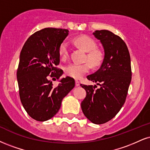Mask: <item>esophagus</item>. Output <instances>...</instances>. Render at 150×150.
Returning a JSON list of instances; mask_svg holds the SVG:
<instances>
[{"mask_svg": "<svg viewBox=\"0 0 150 150\" xmlns=\"http://www.w3.org/2000/svg\"><path fill=\"white\" fill-rule=\"evenodd\" d=\"M75 86H80V82L78 80H75Z\"/></svg>", "mask_w": 150, "mask_h": 150, "instance_id": "esophagus-1", "label": "esophagus"}]
</instances>
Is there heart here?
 I'll use <instances>...</instances> for the list:
<instances>
[{
	"label": "heart",
	"instance_id": "b5f03b06",
	"mask_svg": "<svg viewBox=\"0 0 150 150\" xmlns=\"http://www.w3.org/2000/svg\"><path fill=\"white\" fill-rule=\"evenodd\" d=\"M73 42L78 47L87 52L86 59L92 66L96 67L100 64L103 60V54L100 50L96 49L97 44L92 38L86 35H79L73 39ZM59 54L63 59H67L69 51L68 44L66 42H63L60 45L59 47ZM90 63L70 64L65 68V73L69 77L75 79H80L91 69Z\"/></svg>",
	"mask_w": 150,
	"mask_h": 150
}]
</instances>
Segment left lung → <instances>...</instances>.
Masks as SVG:
<instances>
[{"label": "left lung", "mask_w": 150, "mask_h": 150, "mask_svg": "<svg viewBox=\"0 0 150 150\" xmlns=\"http://www.w3.org/2000/svg\"><path fill=\"white\" fill-rule=\"evenodd\" d=\"M93 34L102 43L105 56L100 68L86 78L100 88L80 84L86 91L81 108L92 123L102 124L116 116L125 103L132 72L129 50L120 36L108 30Z\"/></svg>", "instance_id": "left-lung-1"}]
</instances>
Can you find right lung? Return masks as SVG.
I'll return each instance as SVG.
<instances>
[{"label":"right lung","instance_id":"obj_1","mask_svg":"<svg viewBox=\"0 0 150 150\" xmlns=\"http://www.w3.org/2000/svg\"><path fill=\"white\" fill-rule=\"evenodd\" d=\"M68 30L45 28L32 34L20 53L17 77L19 97L30 117L38 122L47 121L59 112L63 98L73 89L75 80L63 78L57 87L50 78L59 79L63 70L59 47L67 37Z\"/></svg>","mask_w":150,"mask_h":150}]
</instances>
